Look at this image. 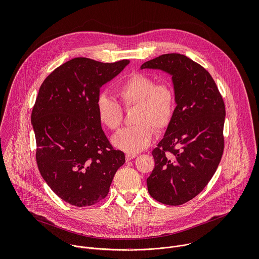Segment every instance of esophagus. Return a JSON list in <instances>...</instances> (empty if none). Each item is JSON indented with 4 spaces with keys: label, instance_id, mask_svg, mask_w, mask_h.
Segmentation results:
<instances>
[{
    "label": "esophagus",
    "instance_id": "obj_1",
    "mask_svg": "<svg viewBox=\"0 0 259 259\" xmlns=\"http://www.w3.org/2000/svg\"><path fill=\"white\" fill-rule=\"evenodd\" d=\"M137 156L135 155V154H128V155H126V160L127 161H131V160H133V159H135Z\"/></svg>",
    "mask_w": 259,
    "mask_h": 259
}]
</instances>
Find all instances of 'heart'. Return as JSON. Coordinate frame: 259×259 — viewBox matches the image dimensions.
<instances>
[{"label":"heart","mask_w":259,"mask_h":259,"mask_svg":"<svg viewBox=\"0 0 259 259\" xmlns=\"http://www.w3.org/2000/svg\"><path fill=\"white\" fill-rule=\"evenodd\" d=\"M117 94L125 108L137 106L135 124L125 128L112 138L116 149L128 154H136L149 146L154 130L164 131L170 124L175 107L174 93L167 83L157 84L156 80L144 72H134L117 89ZM99 122L110 130H117L123 121L120 104L104 94L96 100Z\"/></svg>","instance_id":"1"}]
</instances>
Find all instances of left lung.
I'll return each instance as SVG.
<instances>
[{
	"label": "left lung",
	"instance_id": "obj_1",
	"mask_svg": "<svg viewBox=\"0 0 259 259\" xmlns=\"http://www.w3.org/2000/svg\"><path fill=\"white\" fill-rule=\"evenodd\" d=\"M140 68L170 75L176 104L152 153L155 168L146 179L147 190L163 204L181 205L203 191L223 157L225 103L210 73L186 55L163 54Z\"/></svg>",
	"mask_w": 259,
	"mask_h": 259
}]
</instances>
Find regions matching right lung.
Segmentation results:
<instances>
[{"label": "right lung", "mask_w": 259, "mask_h": 259, "mask_svg": "<svg viewBox=\"0 0 259 259\" xmlns=\"http://www.w3.org/2000/svg\"><path fill=\"white\" fill-rule=\"evenodd\" d=\"M129 64L73 58L40 87L31 113L36 164L49 188L66 203L91 206L106 197L125 155L114 150L96 113L100 88Z\"/></svg>", "instance_id": "1"}]
</instances>
